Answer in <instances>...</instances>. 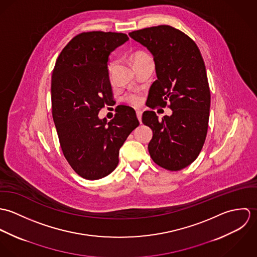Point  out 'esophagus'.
<instances>
[{
	"label": "esophagus",
	"instance_id": "34e87169",
	"mask_svg": "<svg viewBox=\"0 0 257 257\" xmlns=\"http://www.w3.org/2000/svg\"><path fill=\"white\" fill-rule=\"evenodd\" d=\"M142 115H143V111L142 110H138L137 111V116H138L140 122H142Z\"/></svg>",
	"mask_w": 257,
	"mask_h": 257
}]
</instances>
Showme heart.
<instances>
[{
    "mask_svg": "<svg viewBox=\"0 0 257 257\" xmlns=\"http://www.w3.org/2000/svg\"><path fill=\"white\" fill-rule=\"evenodd\" d=\"M148 58H150V56L145 53V52H142V51H137L135 52L133 55H132V62L134 64V66L138 65L139 63L147 60ZM113 66H114V61H110L109 63V66H108V70L109 72L111 73L112 72V69H113ZM125 101L130 104V105H133V106H139L142 102V98L139 94H136V93H133V94H128L126 97H125Z\"/></svg>",
    "mask_w": 257,
    "mask_h": 257,
    "instance_id": "1",
    "label": "heart"
}]
</instances>
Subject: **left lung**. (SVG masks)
Instances as JSON below:
<instances>
[{"mask_svg": "<svg viewBox=\"0 0 257 257\" xmlns=\"http://www.w3.org/2000/svg\"><path fill=\"white\" fill-rule=\"evenodd\" d=\"M128 36L153 56L157 80L148 94V107H165L171 115L158 119L147 110L143 122L152 130L148 151L152 160L170 171L181 170L199 155L205 144L211 93L206 66L197 44L170 26L151 27Z\"/></svg>", "mask_w": 257, "mask_h": 257, "instance_id": "obj_1", "label": "left lung"}]
</instances>
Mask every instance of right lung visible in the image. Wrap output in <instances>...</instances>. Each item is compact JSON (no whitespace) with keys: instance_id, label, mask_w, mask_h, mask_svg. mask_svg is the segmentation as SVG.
<instances>
[{"instance_id":"add662e5","label":"right lung","mask_w":257,"mask_h":257,"mask_svg":"<svg viewBox=\"0 0 257 257\" xmlns=\"http://www.w3.org/2000/svg\"><path fill=\"white\" fill-rule=\"evenodd\" d=\"M127 40L124 34L82 33L63 48L52 72V116L60 147L74 171L87 180L104 178L115 169L119 148L140 124L127 106L115 109L110 121L98 115L113 103L110 52Z\"/></svg>"}]
</instances>
